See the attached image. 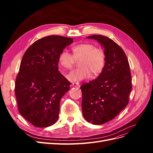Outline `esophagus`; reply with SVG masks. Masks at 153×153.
Returning <instances> with one entry per match:
<instances>
[{"label":"esophagus","mask_w":153,"mask_h":153,"mask_svg":"<svg viewBox=\"0 0 153 153\" xmlns=\"http://www.w3.org/2000/svg\"><path fill=\"white\" fill-rule=\"evenodd\" d=\"M72 86L73 87H80V84H78V83H73Z\"/></svg>","instance_id":"34e87169"}]
</instances>
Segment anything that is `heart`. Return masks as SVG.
<instances>
[{"instance_id":"1","label":"heart","mask_w":153,"mask_h":153,"mask_svg":"<svg viewBox=\"0 0 153 153\" xmlns=\"http://www.w3.org/2000/svg\"><path fill=\"white\" fill-rule=\"evenodd\" d=\"M72 55L67 50H62L59 56V65L64 69L73 67L76 60L80 59V68L73 69L66 75L70 82H80L89 78L91 73L96 75L100 73L105 66V54L104 51L95 45L89 43H81L72 48Z\"/></svg>"}]
</instances>
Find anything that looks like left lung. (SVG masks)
Returning a JSON list of instances; mask_svg holds the SVG:
<instances>
[{
	"mask_svg": "<svg viewBox=\"0 0 153 153\" xmlns=\"http://www.w3.org/2000/svg\"><path fill=\"white\" fill-rule=\"evenodd\" d=\"M88 39L100 43L105 54V66L95 80L83 84V116L92 124H103L115 118L128 103L131 75L126 55L110 38L92 35Z\"/></svg>",
	"mask_w": 153,
	"mask_h": 153,
	"instance_id": "obj_1",
	"label": "left lung"
}]
</instances>
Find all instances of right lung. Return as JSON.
<instances>
[{"label": "right lung", "mask_w": 153, "mask_h": 153, "mask_svg": "<svg viewBox=\"0 0 153 153\" xmlns=\"http://www.w3.org/2000/svg\"><path fill=\"white\" fill-rule=\"evenodd\" d=\"M73 43V38L47 36L35 41L23 56L15 95L20 114L36 127H48L57 121L60 101L70 89L59 72V56Z\"/></svg>", "instance_id": "obj_1"}]
</instances>
